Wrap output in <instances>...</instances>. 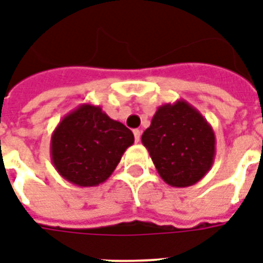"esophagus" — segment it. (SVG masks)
Listing matches in <instances>:
<instances>
[{
	"label": "esophagus",
	"mask_w": 263,
	"mask_h": 263,
	"mask_svg": "<svg viewBox=\"0 0 263 263\" xmlns=\"http://www.w3.org/2000/svg\"><path fill=\"white\" fill-rule=\"evenodd\" d=\"M140 135H142V131H140V129H135V131H134V136H135V142H139V140H140Z\"/></svg>",
	"instance_id": "34e87169"
}]
</instances>
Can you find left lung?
Masks as SVG:
<instances>
[{"mask_svg": "<svg viewBox=\"0 0 263 263\" xmlns=\"http://www.w3.org/2000/svg\"><path fill=\"white\" fill-rule=\"evenodd\" d=\"M161 179L172 187L201 180L215 160V132L186 100L160 106L142 135Z\"/></svg>", "mask_w": 263, "mask_h": 263, "instance_id": "8db88e82", "label": "left lung"}]
</instances>
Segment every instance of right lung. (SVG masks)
I'll return each mask as SVG.
<instances>
[{
  "label": "right lung",
  "instance_id": "right-lung-1",
  "mask_svg": "<svg viewBox=\"0 0 263 263\" xmlns=\"http://www.w3.org/2000/svg\"><path fill=\"white\" fill-rule=\"evenodd\" d=\"M134 140L131 129L110 118L100 106L83 103L52 132V164L73 185L98 186L113 174Z\"/></svg>",
  "mask_w": 263,
  "mask_h": 263
}]
</instances>
